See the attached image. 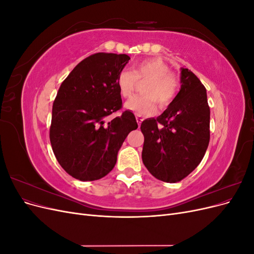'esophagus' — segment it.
Returning <instances> with one entry per match:
<instances>
[{
	"instance_id": "34e87169",
	"label": "esophagus",
	"mask_w": 254,
	"mask_h": 254,
	"mask_svg": "<svg viewBox=\"0 0 254 254\" xmlns=\"http://www.w3.org/2000/svg\"><path fill=\"white\" fill-rule=\"evenodd\" d=\"M135 120H136V123H137V125H139V126H141V123L143 122V118L141 117V115H136V117H135Z\"/></svg>"
}]
</instances>
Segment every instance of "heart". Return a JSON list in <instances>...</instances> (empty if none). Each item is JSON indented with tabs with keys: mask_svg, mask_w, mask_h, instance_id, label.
<instances>
[{
	"mask_svg": "<svg viewBox=\"0 0 254 254\" xmlns=\"http://www.w3.org/2000/svg\"><path fill=\"white\" fill-rule=\"evenodd\" d=\"M146 81L141 88L143 95L134 96L125 103V108L136 115H152L157 111V103L161 107L170 105L177 94L179 80L171 72L161 58H147L136 61L131 72L123 70L118 76V88L123 97H130L135 90L136 82Z\"/></svg>",
	"mask_w": 254,
	"mask_h": 254,
	"instance_id": "heart-1",
	"label": "heart"
}]
</instances>
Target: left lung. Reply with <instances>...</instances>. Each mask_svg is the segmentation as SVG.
<instances>
[{"label":"left lung","instance_id":"8db88e82","mask_svg":"<svg viewBox=\"0 0 254 254\" xmlns=\"http://www.w3.org/2000/svg\"><path fill=\"white\" fill-rule=\"evenodd\" d=\"M181 88L157 119L142 122L143 163L155 178L175 183L201 162L210 142L206 90L189 68L181 67Z\"/></svg>","mask_w":254,"mask_h":254}]
</instances>
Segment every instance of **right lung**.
Returning a JSON list of instances; mask_svg holds the SVG:
<instances>
[{"label": "right lung", "mask_w": 254, "mask_h": 254, "mask_svg": "<svg viewBox=\"0 0 254 254\" xmlns=\"http://www.w3.org/2000/svg\"><path fill=\"white\" fill-rule=\"evenodd\" d=\"M129 59L96 53L76 65L58 90L50 140L59 164L75 179L93 181L109 174L123 142L137 128L131 111L106 122L122 108L117 80Z\"/></svg>", "instance_id": "add662e5"}]
</instances>
